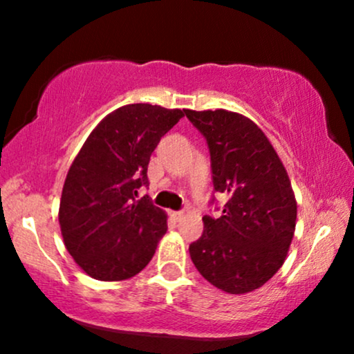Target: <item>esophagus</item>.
<instances>
[{
	"label": "esophagus",
	"mask_w": 354,
	"mask_h": 354,
	"mask_svg": "<svg viewBox=\"0 0 354 354\" xmlns=\"http://www.w3.org/2000/svg\"><path fill=\"white\" fill-rule=\"evenodd\" d=\"M183 216H185V213H183V211H171V218L176 219V221H180Z\"/></svg>",
	"instance_id": "obj_1"
}]
</instances>
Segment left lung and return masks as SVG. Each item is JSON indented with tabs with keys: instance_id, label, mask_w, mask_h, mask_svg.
I'll return each instance as SVG.
<instances>
[{
	"instance_id": "8db88e82",
	"label": "left lung",
	"mask_w": 354,
	"mask_h": 354,
	"mask_svg": "<svg viewBox=\"0 0 354 354\" xmlns=\"http://www.w3.org/2000/svg\"><path fill=\"white\" fill-rule=\"evenodd\" d=\"M206 138L214 191L228 194L219 218L203 216L189 245L203 278L230 295L258 290L283 266L296 226L286 169L265 133L239 113L185 109Z\"/></svg>"
}]
</instances>
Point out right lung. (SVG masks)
I'll list each match as a JSON object with an SVG mask.
<instances>
[{
    "label": "right lung",
    "instance_id": "obj_1",
    "mask_svg": "<svg viewBox=\"0 0 354 354\" xmlns=\"http://www.w3.org/2000/svg\"><path fill=\"white\" fill-rule=\"evenodd\" d=\"M185 111L158 104H126L100 121L81 146L64 180L59 226L81 270L100 281L133 278L151 261L168 230L166 213L136 200L148 185V163L161 136Z\"/></svg>",
    "mask_w": 354,
    "mask_h": 354
}]
</instances>
